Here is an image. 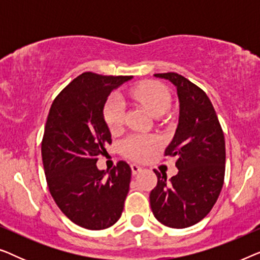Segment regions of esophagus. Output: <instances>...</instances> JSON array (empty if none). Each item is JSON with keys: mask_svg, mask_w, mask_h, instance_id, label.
<instances>
[{"mask_svg": "<svg viewBox=\"0 0 260 260\" xmlns=\"http://www.w3.org/2000/svg\"><path fill=\"white\" fill-rule=\"evenodd\" d=\"M142 167L136 165V163H134V165H131V170H133V174L134 175H136V174H138L140 172H142Z\"/></svg>", "mask_w": 260, "mask_h": 260, "instance_id": "esophagus-1", "label": "esophagus"}]
</instances>
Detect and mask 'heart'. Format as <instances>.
<instances>
[{"mask_svg": "<svg viewBox=\"0 0 260 260\" xmlns=\"http://www.w3.org/2000/svg\"><path fill=\"white\" fill-rule=\"evenodd\" d=\"M129 95L134 101L143 105L152 116H161L170 105V93L165 85L154 80L141 81L129 90ZM103 116L112 134L122 129L125 117V105L118 94H111L106 99ZM157 145V140L151 136L133 135L122 143L123 152L127 157L136 161H145L150 157Z\"/></svg>", "mask_w": 260, "mask_h": 260, "instance_id": "heart-1", "label": "heart"}]
</instances>
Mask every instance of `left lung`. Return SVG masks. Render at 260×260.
Wrapping results in <instances>:
<instances>
[{
    "label": "left lung",
    "instance_id": "left-lung-1",
    "mask_svg": "<svg viewBox=\"0 0 260 260\" xmlns=\"http://www.w3.org/2000/svg\"><path fill=\"white\" fill-rule=\"evenodd\" d=\"M176 87L180 116L165 155L176 157L179 173L167 179L154 170L157 184L150 193L155 218L172 229L201 221L218 200L225 177V137L207 94L180 74L156 73Z\"/></svg>",
    "mask_w": 260,
    "mask_h": 260
}]
</instances>
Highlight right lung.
Segmentation results:
<instances>
[{"mask_svg": "<svg viewBox=\"0 0 260 260\" xmlns=\"http://www.w3.org/2000/svg\"><path fill=\"white\" fill-rule=\"evenodd\" d=\"M131 78L85 72L56 95L49 109L41 143L46 180L61 212L84 229H108L122 215L130 166L119 161L106 175L95 163L112 142L103 116L106 99Z\"/></svg>", "mask_w": 260, "mask_h": 260, "instance_id": "add662e5", "label": "right lung"}]
</instances>
